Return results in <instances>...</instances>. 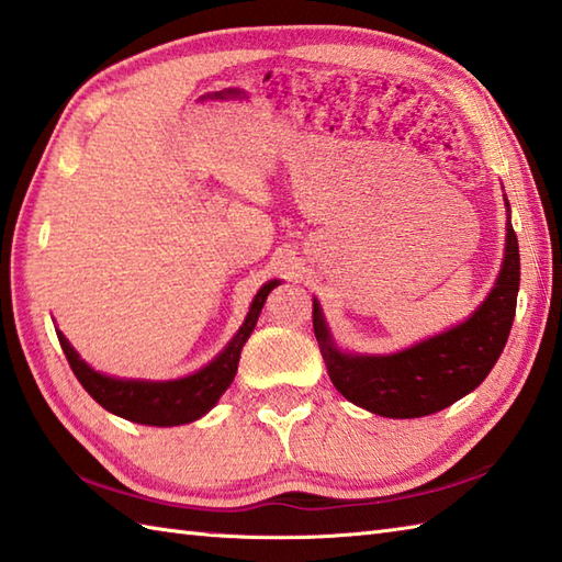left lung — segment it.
Listing matches in <instances>:
<instances>
[{
  "label": "left lung",
  "instance_id": "8db88e82",
  "mask_svg": "<svg viewBox=\"0 0 562 562\" xmlns=\"http://www.w3.org/2000/svg\"><path fill=\"white\" fill-rule=\"evenodd\" d=\"M504 206L507 218H512L507 194ZM519 278V240L512 222H507L502 270L485 302L458 326L387 356L340 350L322 304L314 300V336L334 387L348 402L387 419H419L463 400L490 375L507 346Z\"/></svg>",
  "mask_w": 562,
  "mask_h": 562
}]
</instances>
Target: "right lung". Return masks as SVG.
Instances as JSON below:
<instances>
[{"label": "right lung", "mask_w": 562, "mask_h": 562, "mask_svg": "<svg viewBox=\"0 0 562 562\" xmlns=\"http://www.w3.org/2000/svg\"><path fill=\"white\" fill-rule=\"evenodd\" d=\"M280 280H270L262 284L258 294L252 296L246 322L240 324L236 336L228 340V346L218 353L209 366L192 372V375L180 380H128L114 378L97 372L94 368L77 356V350L70 346V340L63 331L55 328L63 353L68 358L75 378L80 380L87 394L102 404L106 412H112L121 419L143 424V426H180L202 419L212 406L222 400V394L231 387L236 378L238 358L244 350L246 340L250 338L252 328L258 324L268 294L278 288Z\"/></svg>", "instance_id": "right-lung-1"}]
</instances>
